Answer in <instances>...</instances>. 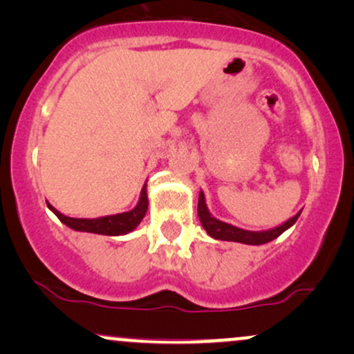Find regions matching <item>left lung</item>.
I'll use <instances>...</instances> for the list:
<instances>
[{"mask_svg":"<svg viewBox=\"0 0 354 354\" xmlns=\"http://www.w3.org/2000/svg\"><path fill=\"white\" fill-rule=\"evenodd\" d=\"M301 211L296 213L293 218L286 219L283 225L276 226V228L265 230V231H248L243 228H238V226L230 225V223L219 221L218 218H214L213 214L209 213L208 206H206L205 193H200V200H198V216H200V221L203 228L206 230V233L209 234L211 238L221 239V241H234V243H243V245H265V243L273 241L283 234L284 231L295 225L296 219L299 218Z\"/></svg>","mask_w":354,"mask_h":354,"instance_id":"8db88e82","label":"left lung"}]
</instances>
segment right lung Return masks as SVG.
<instances>
[{"label":"right lung","instance_id":"1","mask_svg":"<svg viewBox=\"0 0 354 354\" xmlns=\"http://www.w3.org/2000/svg\"><path fill=\"white\" fill-rule=\"evenodd\" d=\"M48 203V201H46ZM48 208L58 216L61 223L68 226V228L75 231H84V233H95L104 234V236H121V234L131 233L145 218L146 209H148V193H146V183L141 188L140 200L133 209L124 211V213L109 214V216L100 218H71L66 214L59 213L55 206L48 203Z\"/></svg>","mask_w":354,"mask_h":354}]
</instances>
